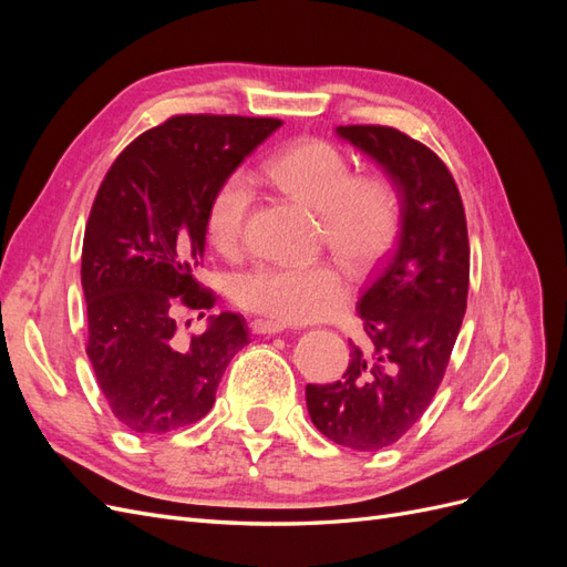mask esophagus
Instances as JSON below:
<instances>
[{"label": "esophagus", "mask_w": 567, "mask_h": 567, "mask_svg": "<svg viewBox=\"0 0 567 567\" xmlns=\"http://www.w3.org/2000/svg\"><path fill=\"white\" fill-rule=\"evenodd\" d=\"M250 326H252V333H260V336H277L286 331V323L271 321V319H255Z\"/></svg>", "instance_id": "obj_1"}]
</instances>
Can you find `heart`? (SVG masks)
I'll list each match as a JSON object with an SVG mask.
<instances>
[{"label": "heart", "instance_id": "obj_1", "mask_svg": "<svg viewBox=\"0 0 567 567\" xmlns=\"http://www.w3.org/2000/svg\"><path fill=\"white\" fill-rule=\"evenodd\" d=\"M262 177L288 198L321 217L323 241L354 269H369L392 246L400 229L402 200L392 179L357 177L350 158L323 140H307L281 151ZM252 188L246 175L221 179L205 208V236L215 250L234 252L241 246ZM231 300L248 312L279 323L329 319L350 298V284L338 267L257 265L236 274Z\"/></svg>", "mask_w": 567, "mask_h": 567}]
</instances>
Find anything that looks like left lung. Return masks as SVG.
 Wrapping results in <instances>:
<instances>
[{"mask_svg": "<svg viewBox=\"0 0 567 567\" xmlns=\"http://www.w3.org/2000/svg\"><path fill=\"white\" fill-rule=\"evenodd\" d=\"M336 132L398 186L400 238L359 298L367 340L350 342L348 371L329 385H307L305 394L321 435L379 452L423 416L447 371L466 315L468 227L452 173L425 144L385 125Z\"/></svg>", "mask_w": 567, "mask_h": 567, "instance_id": "left-lung-1", "label": "left lung"}]
</instances>
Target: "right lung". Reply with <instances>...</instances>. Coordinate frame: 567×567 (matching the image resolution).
<instances>
[{
    "label": "right lung",
    "instance_id": "obj_1",
    "mask_svg": "<svg viewBox=\"0 0 567 567\" xmlns=\"http://www.w3.org/2000/svg\"><path fill=\"white\" fill-rule=\"evenodd\" d=\"M281 125L175 115L136 136L99 186L82 244L87 357L113 416L132 433L165 435L200 421L231 357L248 346L241 315H213L188 346L175 338V315L213 310L215 293L196 281L205 208Z\"/></svg>",
    "mask_w": 567,
    "mask_h": 567
}]
</instances>
